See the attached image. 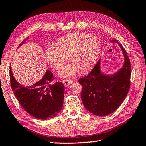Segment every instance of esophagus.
<instances>
[{"mask_svg":"<svg viewBox=\"0 0 146 146\" xmlns=\"http://www.w3.org/2000/svg\"><path fill=\"white\" fill-rule=\"evenodd\" d=\"M62 83L65 87H68L72 83V80H62Z\"/></svg>","mask_w":146,"mask_h":146,"instance_id":"34e87169","label":"esophagus"}]
</instances>
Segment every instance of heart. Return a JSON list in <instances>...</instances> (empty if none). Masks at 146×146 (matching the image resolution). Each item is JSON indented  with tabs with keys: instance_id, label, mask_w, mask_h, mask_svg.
<instances>
[{
	"instance_id": "1",
	"label": "heart",
	"mask_w": 146,
	"mask_h": 146,
	"mask_svg": "<svg viewBox=\"0 0 146 146\" xmlns=\"http://www.w3.org/2000/svg\"><path fill=\"white\" fill-rule=\"evenodd\" d=\"M100 48L96 37L86 33H73L60 37L57 47L48 45L45 56L47 63L58 70L64 62L62 54L68 55L70 62L59 70V75L69 78L78 71L83 73L90 70L96 63Z\"/></svg>"
}]
</instances>
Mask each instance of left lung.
I'll list each match as a JSON object with an SVG mask.
<instances>
[{"instance_id": "left-lung-1", "label": "left lung", "mask_w": 146, "mask_h": 146, "mask_svg": "<svg viewBox=\"0 0 146 146\" xmlns=\"http://www.w3.org/2000/svg\"><path fill=\"white\" fill-rule=\"evenodd\" d=\"M117 43L124 56V64L115 73L107 75L101 71V59L88 75L78 80L82 86L81 98L86 110L96 116H107L118 109L130 89L131 64L127 52Z\"/></svg>"}]
</instances>
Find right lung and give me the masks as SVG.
Returning a JSON list of instances; mask_svg holds the SVG:
<instances>
[{"mask_svg":"<svg viewBox=\"0 0 146 146\" xmlns=\"http://www.w3.org/2000/svg\"><path fill=\"white\" fill-rule=\"evenodd\" d=\"M28 38L21 42L19 47L23 45ZM9 75L14 95L23 108L31 116L40 119H50L61 111L64 86L59 82L52 84L54 76L50 71L47 70L40 80L30 86H25L17 82L11 67Z\"/></svg>","mask_w":146,"mask_h":146,"instance_id":"right-lung-1","label":"right lung"}]
</instances>
